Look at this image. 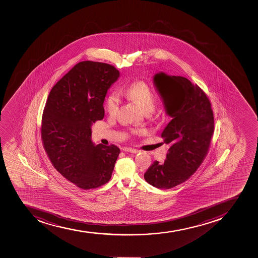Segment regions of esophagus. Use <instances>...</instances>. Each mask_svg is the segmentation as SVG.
<instances>
[{
  "label": "esophagus",
  "instance_id": "1",
  "mask_svg": "<svg viewBox=\"0 0 258 258\" xmlns=\"http://www.w3.org/2000/svg\"><path fill=\"white\" fill-rule=\"evenodd\" d=\"M123 150H124V151H127V152L134 153V154H135V153H138L139 151H140V150H136V149H134V148L128 147L123 148Z\"/></svg>",
  "mask_w": 258,
  "mask_h": 258
}]
</instances>
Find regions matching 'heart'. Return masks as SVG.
<instances>
[{"label":"heart","mask_w":258,"mask_h":258,"mask_svg":"<svg viewBox=\"0 0 258 258\" xmlns=\"http://www.w3.org/2000/svg\"><path fill=\"white\" fill-rule=\"evenodd\" d=\"M121 94L137 103L145 113H150L155 107V96L151 87L145 81H137L128 85L125 89H121ZM120 104V96L113 92L106 100V109L111 116L118 113ZM134 134L139 135L142 130H133Z\"/></svg>","instance_id":"obj_1"}]
</instances>
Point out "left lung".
<instances>
[{
	"mask_svg": "<svg viewBox=\"0 0 258 258\" xmlns=\"http://www.w3.org/2000/svg\"><path fill=\"white\" fill-rule=\"evenodd\" d=\"M172 120L161 134L169 145L164 164L155 160L145 179L159 189H171L189 179L208 153L214 133L213 111L206 93L180 76L164 73L154 78Z\"/></svg>",
	"mask_w": 258,
	"mask_h": 258,
	"instance_id": "8db88e82",
	"label": "left lung"
}]
</instances>
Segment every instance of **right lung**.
<instances>
[{
    "instance_id": "obj_1",
    "label": "right lung",
    "mask_w": 258,
    "mask_h": 258,
    "mask_svg": "<svg viewBox=\"0 0 258 258\" xmlns=\"http://www.w3.org/2000/svg\"><path fill=\"white\" fill-rule=\"evenodd\" d=\"M119 72L110 64L84 61L52 87L42 113L41 137L50 161L83 189L109 181L120 150L93 145L91 125L104 117L103 102Z\"/></svg>"
}]
</instances>
